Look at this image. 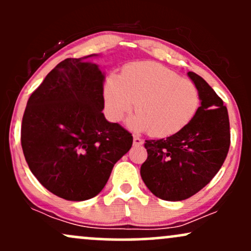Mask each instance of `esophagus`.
<instances>
[{
  "instance_id": "esophagus-1",
  "label": "esophagus",
  "mask_w": 251,
  "mask_h": 251,
  "mask_svg": "<svg viewBox=\"0 0 251 251\" xmlns=\"http://www.w3.org/2000/svg\"><path fill=\"white\" fill-rule=\"evenodd\" d=\"M143 139L142 138H139V137H137V135H134L133 137V145H135V146H140V145H143Z\"/></svg>"
}]
</instances>
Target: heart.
Instances as JSON below:
<instances>
[{
    "mask_svg": "<svg viewBox=\"0 0 251 251\" xmlns=\"http://www.w3.org/2000/svg\"><path fill=\"white\" fill-rule=\"evenodd\" d=\"M128 120L134 131H150L157 138L179 133L194 120L201 105L200 91L157 62L127 65L120 76L111 75L103 86V108L111 122L118 123L133 108Z\"/></svg>",
    "mask_w": 251,
    "mask_h": 251,
    "instance_id": "obj_1",
    "label": "heart"
}]
</instances>
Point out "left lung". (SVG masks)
<instances>
[{"label": "left lung", "instance_id": "1", "mask_svg": "<svg viewBox=\"0 0 251 251\" xmlns=\"http://www.w3.org/2000/svg\"><path fill=\"white\" fill-rule=\"evenodd\" d=\"M188 75L200 91L201 106L191 123L166 139L145 140L148 159L140 176L164 201H184L197 194L220 171L230 146V124L223 100L203 77Z\"/></svg>", "mask_w": 251, "mask_h": 251}]
</instances>
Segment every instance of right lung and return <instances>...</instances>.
Masks as SVG:
<instances>
[{"label":"right lung","instance_id":"right-lung-1","mask_svg":"<svg viewBox=\"0 0 251 251\" xmlns=\"http://www.w3.org/2000/svg\"><path fill=\"white\" fill-rule=\"evenodd\" d=\"M63 60L31 93L22 118L21 145L31 174L67 201L93 198L133 137L102 113L105 74L89 60Z\"/></svg>","mask_w":251,"mask_h":251}]
</instances>
